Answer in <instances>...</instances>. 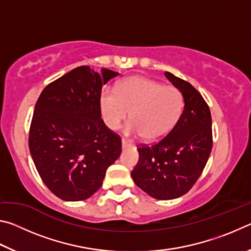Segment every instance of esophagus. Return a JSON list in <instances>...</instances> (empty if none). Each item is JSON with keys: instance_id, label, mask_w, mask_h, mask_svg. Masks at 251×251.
Here are the masks:
<instances>
[{"instance_id": "esophagus-1", "label": "esophagus", "mask_w": 251, "mask_h": 251, "mask_svg": "<svg viewBox=\"0 0 251 251\" xmlns=\"http://www.w3.org/2000/svg\"><path fill=\"white\" fill-rule=\"evenodd\" d=\"M129 145H130V143H129V142H127L126 139H124V138L122 139V147H123V148H125V147L129 146Z\"/></svg>"}]
</instances>
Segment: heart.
Masks as SVG:
<instances>
[{
	"label": "heart",
	"instance_id": "obj_1",
	"mask_svg": "<svg viewBox=\"0 0 251 251\" xmlns=\"http://www.w3.org/2000/svg\"><path fill=\"white\" fill-rule=\"evenodd\" d=\"M179 88L144 76L123 80L117 90L104 87L100 96L101 118L109 129H118L130 112L125 131L142 135L147 142L165 137L177 124L184 110Z\"/></svg>",
	"mask_w": 251,
	"mask_h": 251
}]
</instances>
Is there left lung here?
<instances>
[{"instance_id": "1", "label": "left lung", "mask_w": 251, "mask_h": 251, "mask_svg": "<svg viewBox=\"0 0 251 251\" xmlns=\"http://www.w3.org/2000/svg\"><path fill=\"white\" fill-rule=\"evenodd\" d=\"M184 96V110L167 136L137 147L134 182L152 198L169 201L188 193L205 168L212 148L209 106L192 84L165 72Z\"/></svg>"}]
</instances>
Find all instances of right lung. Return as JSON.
I'll use <instances>...</instances> for the list:
<instances>
[{
    "label": "right lung",
    "instance_id": "add662e5",
    "mask_svg": "<svg viewBox=\"0 0 251 251\" xmlns=\"http://www.w3.org/2000/svg\"><path fill=\"white\" fill-rule=\"evenodd\" d=\"M118 73L79 66L41 93L29 127L28 146L46 187L66 201L90 198L120 157L122 139L105 125L100 96Z\"/></svg>",
    "mask_w": 251,
    "mask_h": 251
}]
</instances>
